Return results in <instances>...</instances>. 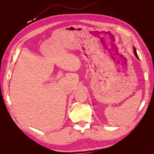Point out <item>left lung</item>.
Masks as SVG:
<instances>
[{"label": "left lung", "instance_id": "left-lung-1", "mask_svg": "<svg viewBox=\"0 0 154 154\" xmlns=\"http://www.w3.org/2000/svg\"><path fill=\"white\" fill-rule=\"evenodd\" d=\"M134 53L135 56H136V58H137L138 59H139V57H138V55H137V52H136V48H134Z\"/></svg>", "mask_w": 154, "mask_h": 154}]
</instances>
